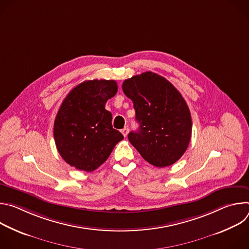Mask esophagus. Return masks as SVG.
Returning <instances> with one entry per match:
<instances>
[{
  "label": "esophagus",
  "mask_w": 249,
  "mask_h": 249,
  "mask_svg": "<svg viewBox=\"0 0 249 249\" xmlns=\"http://www.w3.org/2000/svg\"><path fill=\"white\" fill-rule=\"evenodd\" d=\"M121 133L123 134L124 137H126V136L128 135V133H129V128H128V127H124V128L121 130Z\"/></svg>",
  "instance_id": "34e87169"
}]
</instances>
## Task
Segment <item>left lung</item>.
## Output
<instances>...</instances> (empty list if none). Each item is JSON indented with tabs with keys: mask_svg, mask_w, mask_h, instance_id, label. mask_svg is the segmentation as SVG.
I'll list each match as a JSON object with an SVG mask.
<instances>
[{
	"mask_svg": "<svg viewBox=\"0 0 249 249\" xmlns=\"http://www.w3.org/2000/svg\"><path fill=\"white\" fill-rule=\"evenodd\" d=\"M122 89L134 103L138 131L130 143L145 160L165 167L178 160L190 143L192 121L186 101L163 77L146 72L125 80Z\"/></svg>",
	"mask_w": 249,
	"mask_h": 249,
	"instance_id": "1",
	"label": "left lung"
}]
</instances>
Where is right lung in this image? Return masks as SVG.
Masks as SVG:
<instances>
[{
  "label": "right lung",
  "instance_id": "add662e5",
  "mask_svg": "<svg viewBox=\"0 0 249 249\" xmlns=\"http://www.w3.org/2000/svg\"><path fill=\"white\" fill-rule=\"evenodd\" d=\"M115 81L81 83L62 102L54 122V140L71 166L92 171L108 159L123 135L113 129L105 103L117 92Z\"/></svg>",
  "mask_w": 249,
  "mask_h": 249
}]
</instances>
